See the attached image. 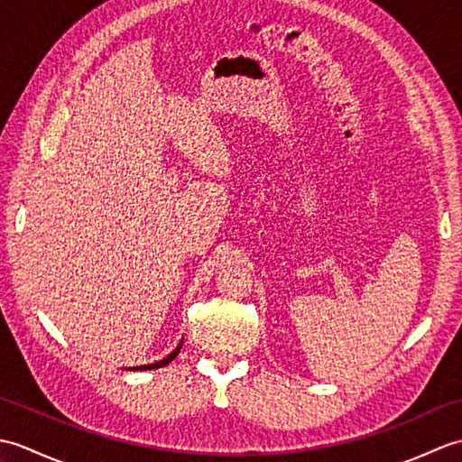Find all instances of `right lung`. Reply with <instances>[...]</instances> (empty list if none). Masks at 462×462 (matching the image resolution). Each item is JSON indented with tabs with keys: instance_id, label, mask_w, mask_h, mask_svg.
<instances>
[{
	"instance_id": "1",
	"label": "right lung",
	"mask_w": 462,
	"mask_h": 462,
	"mask_svg": "<svg viewBox=\"0 0 462 462\" xmlns=\"http://www.w3.org/2000/svg\"><path fill=\"white\" fill-rule=\"evenodd\" d=\"M180 349H182V341L179 343V346H176V349L174 351H171V356H166L164 359H161V361H156V363H151V365H141V367H129L131 371H146V369H159V367H164V365H169V363L179 356L180 353Z\"/></svg>"
}]
</instances>
